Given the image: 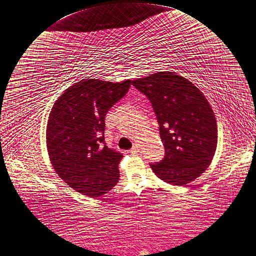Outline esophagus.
<instances>
[{"label":"esophagus","mask_w":256,"mask_h":256,"mask_svg":"<svg viewBox=\"0 0 256 256\" xmlns=\"http://www.w3.org/2000/svg\"><path fill=\"white\" fill-rule=\"evenodd\" d=\"M137 152H139V146H138V144H134V146H133V148H132V149L130 150V153H132V154H136Z\"/></svg>","instance_id":"obj_1"}]
</instances>
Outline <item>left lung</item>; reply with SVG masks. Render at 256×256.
I'll return each instance as SVG.
<instances>
[{"label": "left lung", "mask_w": 256, "mask_h": 256, "mask_svg": "<svg viewBox=\"0 0 256 256\" xmlns=\"http://www.w3.org/2000/svg\"><path fill=\"white\" fill-rule=\"evenodd\" d=\"M152 103L160 123L164 158L151 164L164 182L184 186L199 178L217 149L215 114L201 90L176 72L164 71L132 82Z\"/></svg>", "instance_id": "8db88e82"}]
</instances>
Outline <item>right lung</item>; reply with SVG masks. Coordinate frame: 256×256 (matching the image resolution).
I'll use <instances>...</instances> for the list:
<instances>
[{
  "label": "right lung",
  "instance_id": "right-lung-1",
  "mask_svg": "<svg viewBox=\"0 0 256 256\" xmlns=\"http://www.w3.org/2000/svg\"><path fill=\"white\" fill-rule=\"evenodd\" d=\"M130 83L84 78L66 89L52 107L46 124L48 158L64 182L82 194L98 198L118 183L123 156L104 142L105 116Z\"/></svg>",
  "mask_w": 256,
  "mask_h": 256
}]
</instances>
